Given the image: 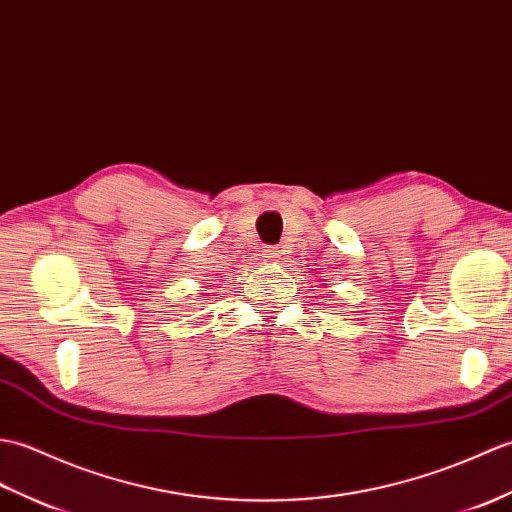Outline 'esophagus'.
I'll use <instances>...</instances> for the list:
<instances>
[{
    "label": "esophagus",
    "instance_id": "34e87169",
    "mask_svg": "<svg viewBox=\"0 0 512 512\" xmlns=\"http://www.w3.org/2000/svg\"><path fill=\"white\" fill-rule=\"evenodd\" d=\"M263 258L267 260V263H276L278 260V254H276V249L274 247H267L265 252H263Z\"/></svg>",
    "mask_w": 512,
    "mask_h": 512
}]
</instances>
